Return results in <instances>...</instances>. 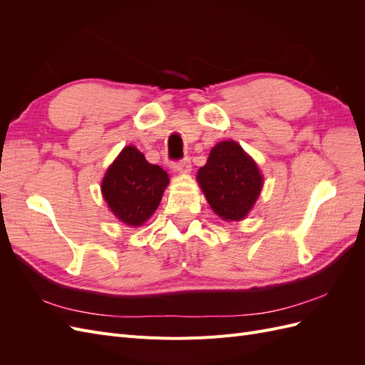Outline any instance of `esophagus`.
<instances>
[{
  "label": "esophagus",
  "instance_id": "34e87169",
  "mask_svg": "<svg viewBox=\"0 0 365 365\" xmlns=\"http://www.w3.org/2000/svg\"><path fill=\"white\" fill-rule=\"evenodd\" d=\"M173 170L178 172V173H189L192 170V163L189 158H184L178 163L173 164Z\"/></svg>",
  "mask_w": 365,
  "mask_h": 365
}]
</instances>
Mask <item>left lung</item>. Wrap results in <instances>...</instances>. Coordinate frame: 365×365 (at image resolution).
I'll return each mask as SVG.
<instances>
[{"label":"left lung","mask_w":365,"mask_h":365,"mask_svg":"<svg viewBox=\"0 0 365 365\" xmlns=\"http://www.w3.org/2000/svg\"><path fill=\"white\" fill-rule=\"evenodd\" d=\"M196 180L210 207L224 220L244 219L263 187L256 161L233 140L217 143Z\"/></svg>","instance_id":"1"}]
</instances>
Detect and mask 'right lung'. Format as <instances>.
<instances>
[{
  "label": "right lung",
  "instance_id": "1",
  "mask_svg": "<svg viewBox=\"0 0 365 365\" xmlns=\"http://www.w3.org/2000/svg\"><path fill=\"white\" fill-rule=\"evenodd\" d=\"M168 184V172L148 163L135 146H126L108 168L102 195L120 222L140 227L158 208Z\"/></svg>",
  "mask_w": 365,
  "mask_h": 365
}]
</instances>
